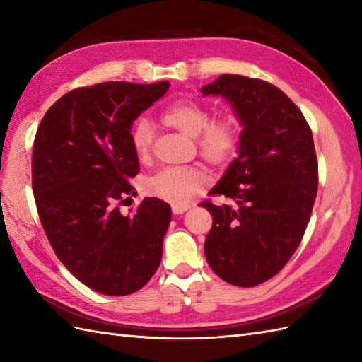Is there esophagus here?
<instances>
[{
	"mask_svg": "<svg viewBox=\"0 0 362 362\" xmlns=\"http://www.w3.org/2000/svg\"><path fill=\"white\" fill-rule=\"evenodd\" d=\"M187 210H189V205H188V204L173 205V213H174V214H183Z\"/></svg>",
	"mask_w": 362,
	"mask_h": 362,
	"instance_id": "1",
	"label": "esophagus"
}]
</instances>
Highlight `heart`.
<instances>
[{"instance_id": "b5f03b06", "label": "heart", "mask_w": 362, "mask_h": 362, "mask_svg": "<svg viewBox=\"0 0 362 362\" xmlns=\"http://www.w3.org/2000/svg\"><path fill=\"white\" fill-rule=\"evenodd\" d=\"M163 121L180 132L196 138L201 156L214 165H224L233 158L240 144V127L233 117L211 119L209 107L196 101H179L169 105ZM156 140V127L140 117L130 130V143L141 161L149 160ZM210 183V174L202 166H168L151 175L144 183L146 193L180 205L189 201Z\"/></svg>"}]
</instances>
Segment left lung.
<instances>
[{"label":"left lung","instance_id":"8db88e82","mask_svg":"<svg viewBox=\"0 0 362 362\" xmlns=\"http://www.w3.org/2000/svg\"><path fill=\"white\" fill-rule=\"evenodd\" d=\"M201 91L228 101L243 127L238 157L210 191L236 206L201 204L213 216L205 258L224 281L252 288L281 271L308 226L319 180L313 134L269 82L222 74Z\"/></svg>","mask_w":362,"mask_h":362}]
</instances>
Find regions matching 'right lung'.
<instances>
[{"mask_svg": "<svg viewBox=\"0 0 362 362\" xmlns=\"http://www.w3.org/2000/svg\"><path fill=\"white\" fill-rule=\"evenodd\" d=\"M169 82H103L62 96L38 126L33 191L46 236L76 279L99 294L141 289L160 266L171 206L144 197L134 214L119 204L140 171L130 130Z\"/></svg>", "mask_w": 362, "mask_h": 362, "instance_id": "right-lung-1", "label": "right lung"}]
</instances>
